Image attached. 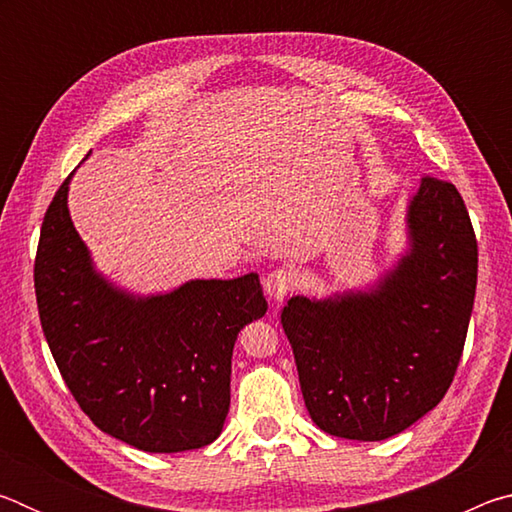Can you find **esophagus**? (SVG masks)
<instances>
[{
	"label": "esophagus",
	"mask_w": 512,
	"mask_h": 512,
	"mask_svg": "<svg viewBox=\"0 0 512 512\" xmlns=\"http://www.w3.org/2000/svg\"><path fill=\"white\" fill-rule=\"evenodd\" d=\"M296 287H298V277L296 273L289 271V268H275V271L268 273L264 280V289L273 300L287 298Z\"/></svg>",
	"instance_id": "34e87169"
}]
</instances>
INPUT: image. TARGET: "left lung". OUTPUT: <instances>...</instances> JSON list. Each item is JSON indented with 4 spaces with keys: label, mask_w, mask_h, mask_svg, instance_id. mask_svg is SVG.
<instances>
[{
    "label": "left lung",
    "mask_w": 512,
    "mask_h": 512,
    "mask_svg": "<svg viewBox=\"0 0 512 512\" xmlns=\"http://www.w3.org/2000/svg\"><path fill=\"white\" fill-rule=\"evenodd\" d=\"M411 253L377 291L291 298L282 327L305 406L329 436L384 440L452 386L470 325L479 248L458 189L424 176L409 205Z\"/></svg>",
    "instance_id": "left-lung-1"
}]
</instances>
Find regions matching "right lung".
<instances>
[{
    "instance_id": "obj_1",
    "label": "right lung",
    "mask_w": 512,
    "mask_h": 512,
    "mask_svg": "<svg viewBox=\"0 0 512 512\" xmlns=\"http://www.w3.org/2000/svg\"><path fill=\"white\" fill-rule=\"evenodd\" d=\"M69 178L42 219L33 266L42 332L69 393L101 431L142 452L210 445L230 409L237 334L266 314L257 273L153 298L117 291L69 219Z\"/></svg>"
}]
</instances>
